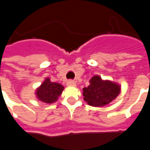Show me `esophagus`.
<instances>
[{
  "mask_svg": "<svg viewBox=\"0 0 150 150\" xmlns=\"http://www.w3.org/2000/svg\"><path fill=\"white\" fill-rule=\"evenodd\" d=\"M67 86H73V87H75V86H76V83L75 81H73V80H69V81L67 82Z\"/></svg>",
  "mask_w": 150,
  "mask_h": 150,
  "instance_id": "obj_1",
  "label": "esophagus"
}]
</instances>
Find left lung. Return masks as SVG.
Masks as SVG:
<instances>
[{
  "mask_svg": "<svg viewBox=\"0 0 150 150\" xmlns=\"http://www.w3.org/2000/svg\"><path fill=\"white\" fill-rule=\"evenodd\" d=\"M90 84L83 88V96L89 105L103 107L114 100L120 92V86L110 80H103L99 75L90 79Z\"/></svg>",
  "mask_w": 150,
  "mask_h": 150,
  "instance_id": "left-lung-1",
  "label": "left lung"
}]
</instances>
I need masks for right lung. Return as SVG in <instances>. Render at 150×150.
Instances as JSON below:
<instances>
[{
	"mask_svg": "<svg viewBox=\"0 0 150 150\" xmlns=\"http://www.w3.org/2000/svg\"><path fill=\"white\" fill-rule=\"evenodd\" d=\"M64 87L59 83H54L46 78L45 81L36 90V96L42 102L46 104L54 103L62 94Z\"/></svg>",
	"mask_w": 150,
	"mask_h": 150,
	"instance_id": "right-lung-1",
	"label": "right lung"
}]
</instances>
